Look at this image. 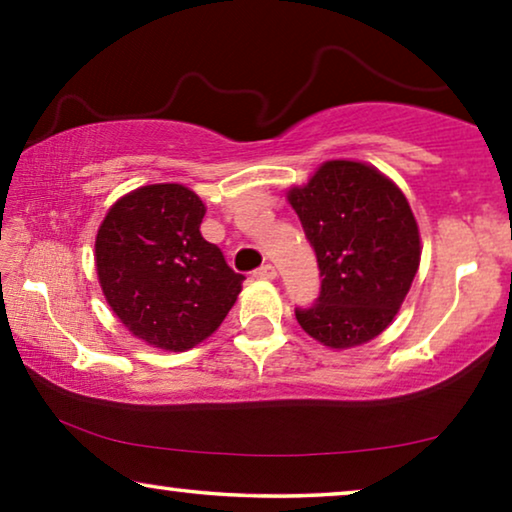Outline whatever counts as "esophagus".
<instances>
[{"label":"esophagus","mask_w":512,"mask_h":512,"mask_svg":"<svg viewBox=\"0 0 512 512\" xmlns=\"http://www.w3.org/2000/svg\"><path fill=\"white\" fill-rule=\"evenodd\" d=\"M254 277H258V279H275V277H277L275 265H270V263L261 265V268H258V270L254 272Z\"/></svg>","instance_id":"1"}]
</instances>
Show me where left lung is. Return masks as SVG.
<instances>
[{
	"label": "left lung",
	"instance_id": "obj_1",
	"mask_svg": "<svg viewBox=\"0 0 512 512\" xmlns=\"http://www.w3.org/2000/svg\"><path fill=\"white\" fill-rule=\"evenodd\" d=\"M289 202L321 277L314 305L296 307L300 328L331 349L373 340L396 317L422 256L401 188L366 163L328 160Z\"/></svg>",
	"mask_w": 512,
	"mask_h": 512
}]
</instances>
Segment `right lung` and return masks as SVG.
Returning a JSON list of instances; mask_svg holds the SVG:
<instances>
[{
	"mask_svg": "<svg viewBox=\"0 0 512 512\" xmlns=\"http://www.w3.org/2000/svg\"><path fill=\"white\" fill-rule=\"evenodd\" d=\"M205 205L181 184L123 195L104 216L95 265L104 298L135 338L184 352L209 338L242 291L216 244L200 235Z\"/></svg>",
	"mask_w": 512,
	"mask_h": 512,
	"instance_id": "add662e5",
	"label": "right lung"
}]
</instances>
